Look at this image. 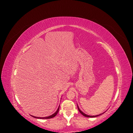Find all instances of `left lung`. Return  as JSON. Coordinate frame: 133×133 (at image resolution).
Masks as SVG:
<instances>
[{"label": "left lung", "mask_w": 133, "mask_h": 133, "mask_svg": "<svg viewBox=\"0 0 133 133\" xmlns=\"http://www.w3.org/2000/svg\"><path fill=\"white\" fill-rule=\"evenodd\" d=\"M78 110H79V111H80V113L82 114V115H83V116H85V117H96V116H99V115H101L102 114H100V115H95V116H90V115H86V114H85V113H83L82 111L80 109V108H79V107H78ZM103 114V113H102Z\"/></svg>", "instance_id": "1"}]
</instances>
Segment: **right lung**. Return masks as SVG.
<instances>
[{"instance_id": "obj_1", "label": "right lung", "mask_w": 133, "mask_h": 133, "mask_svg": "<svg viewBox=\"0 0 133 133\" xmlns=\"http://www.w3.org/2000/svg\"><path fill=\"white\" fill-rule=\"evenodd\" d=\"M59 107H60V106H59V107H58V109H57V110L55 111V112L53 114H52V115H50V116H47V117H36V116H32V115H31L32 117H34V118H41V119H48V118H52V117H54V116H56V115H57V114H58V111H59Z\"/></svg>"}]
</instances>
